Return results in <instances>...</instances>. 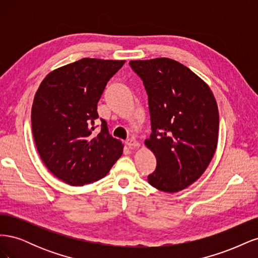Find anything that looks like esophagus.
Segmentation results:
<instances>
[{
  "mask_svg": "<svg viewBox=\"0 0 258 258\" xmlns=\"http://www.w3.org/2000/svg\"><path fill=\"white\" fill-rule=\"evenodd\" d=\"M126 144L131 148V150H134V148H137L140 146V143L137 141L135 139H129L126 141Z\"/></svg>",
  "mask_w": 258,
  "mask_h": 258,
  "instance_id": "1",
  "label": "esophagus"
}]
</instances>
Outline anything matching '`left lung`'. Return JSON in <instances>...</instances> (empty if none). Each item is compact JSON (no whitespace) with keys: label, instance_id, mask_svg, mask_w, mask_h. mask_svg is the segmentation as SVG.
I'll return each instance as SVG.
<instances>
[{"label":"left lung","instance_id":"1","mask_svg":"<svg viewBox=\"0 0 258 258\" xmlns=\"http://www.w3.org/2000/svg\"><path fill=\"white\" fill-rule=\"evenodd\" d=\"M148 96L152 134L145 145L157 166L147 179L155 188L177 192L191 185L213 158L218 108L209 86L169 58L130 61Z\"/></svg>","mask_w":258,"mask_h":258}]
</instances>
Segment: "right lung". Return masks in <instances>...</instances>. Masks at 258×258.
<instances>
[{"mask_svg": "<svg viewBox=\"0 0 258 258\" xmlns=\"http://www.w3.org/2000/svg\"><path fill=\"white\" fill-rule=\"evenodd\" d=\"M124 60L83 58L53 70L38 87L31 111L34 142L50 172L72 186L104 177L123 145L108 134L97 105Z\"/></svg>", "mask_w": 258, "mask_h": 258, "instance_id": "right-lung-1", "label": "right lung"}]
</instances>
